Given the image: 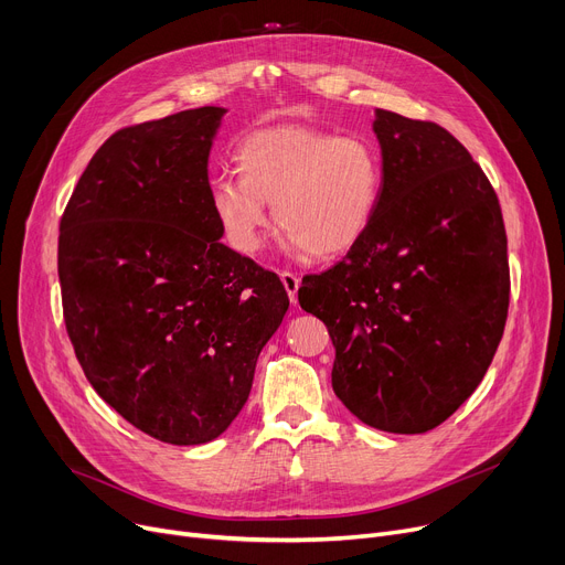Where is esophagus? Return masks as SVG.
I'll return each mask as SVG.
<instances>
[{
	"label": "esophagus",
	"mask_w": 565,
	"mask_h": 565,
	"mask_svg": "<svg viewBox=\"0 0 565 565\" xmlns=\"http://www.w3.org/2000/svg\"><path fill=\"white\" fill-rule=\"evenodd\" d=\"M279 277H281V284H284V288H286V292H288L290 302H292V305H298V288H300V277H298V275H292V273H281Z\"/></svg>",
	"instance_id": "1"
}]
</instances>
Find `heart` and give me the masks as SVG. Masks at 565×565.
<instances>
[{"mask_svg":"<svg viewBox=\"0 0 565 565\" xmlns=\"http://www.w3.org/2000/svg\"><path fill=\"white\" fill-rule=\"evenodd\" d=\"M241 175L222 173L211 185V207L241 254H256L275 217L292 249L334 256L371 228L384 188L377 146L332 130L281 126L252 132L235 151Z\"/></svg>","mask_w":565,"mask_h":565,"instance_id":"obj_1","label":"heart"}]
</instances>
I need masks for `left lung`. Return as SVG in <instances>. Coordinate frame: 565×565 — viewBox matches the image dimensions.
<instances>
[{
	"label": "left lung",
	"mask_w": 565,
	"mask_h": 565,
	"mask_svg": "<svg viewBox=\"0 0 565 565\" xmlns=\"http://www.w3.org/2000/svg\"><path fill=\"white\" fill-rule=\"evenodd\" d=\"M384 188L345 258L307 275L300 307L328 324L332 387L371 428L426 433L473 394L509 313L499 199L467 148L430 121L375 109Z\"/></svg>",
	"instance_id": "8db88e82"
}]
</instances>
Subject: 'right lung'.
Returning a JSON list of instances; mask_svg holds the SVG:
<instances>
[{"mask_svg":"<svg viewBox=\"0 0 565 565\" xmlns=\"http://www.w3.org/2000/svg\"><path fill=\"white\" fill-rule=\"evenodd\" d=\"M224 114L185 109L114 132L58 233L66 330L86 380L175 447L231 426L288 311L279 277L220 243L207 156Z\"/></svg>","mask_w":565,"mask_h":565,"instance_id":"add662e5","label":"right lung"}]
</instances>
